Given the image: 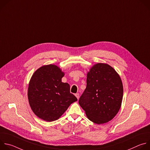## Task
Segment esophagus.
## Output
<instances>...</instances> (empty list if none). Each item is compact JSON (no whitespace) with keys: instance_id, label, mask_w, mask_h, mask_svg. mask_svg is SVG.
<instances>
[{"instance_id":"1","label":"esophagus","mask_w":150,"mask_h":150,"mask_svg":"<svg viewBox=\"0 0 150 150\" xmlns=\"http://www.w3.org/2000/svg\"><path fill=\"white\" fill-rule=\"evenodd\" d=\"M75 96H76V97L77 98V99L78 100V99H79V93H76V94H75Z\"/></svg>"}]
</instances>
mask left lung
Segmentation results:
<instances>
[{
  "label": "left lung",
  "mask_w": 150,
  "mask_h": 150,
  "mask_svg": "<svg viewBox=\"0 0 150 150\" xmlns=\"http://www.w3.org/2000/svg\"><path fill=\"white\" fill-rule=\"evenodd\" d=\"M123 94L121 79L105 63H97L87 74V87L79 104L89 120L97 124L111 120L118 113Z\"/></svg>",
  "instance_id": "1"
}]
</instances>
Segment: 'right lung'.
I'll return each instance as SVG.
<instances>
[{
	"mask_svg": "<svg viewBox=\"0 0 150 150\" xmlns=\"http://www.w3.org/2000/svg\"><path fill=\"white\" fill-rule=\"evenodd\" d=\"M64 73L56 65L41 67L33 75L28 86L31 108L39 118L52 122L57 120L77 101L70 93V85L62 82Z\"/></svg>",
	"mask_w": 150,
	"mask_h": 150,
	"instance_id": "obj_1",
	"label": "right lung"
}]
</instances>
